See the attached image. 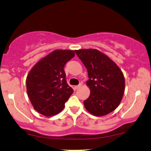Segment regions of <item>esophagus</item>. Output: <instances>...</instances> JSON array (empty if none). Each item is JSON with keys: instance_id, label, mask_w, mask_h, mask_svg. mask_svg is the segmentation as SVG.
<instances>
[{"instance_id": "34e87169", "label": "esophagus", "mask_w": 151, "mask_h": 151, "mask_svg": "<svg viewBox=\"0 0 151 151\" xmlns=\"http://www.w3.org/2000/svg\"><path fill=\"white\" fill-rule=\"evenodd\" d=\"M81 86V83H80V84H79L78 86H74V89H75V90L79 89Z\"/></svg>"}]
</instances>
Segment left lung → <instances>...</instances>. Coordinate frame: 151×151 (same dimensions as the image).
Masks as SVG:
<instances>
[{
    "label": "left lung",
    "mask_w": 151,
    "mask_h": 151,
    "mask_svg": "<svg viewBox=\"0 0 151 151\" xmlns=\"http://www.w3.org/2000/svg\"><path fill=\"white\" fill-rule=\"evenodd\" d=\"M76 54L87 69L86 84L91 94L83 104L87 111L97 116L115 110L123 98L125 78L113 60L97 49H79Z\"/></svg>",
    "instance_id": "left-lung-1"
}]
</instances>
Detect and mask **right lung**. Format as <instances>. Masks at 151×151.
<instances>
[{
	"instance_id": "1",
	"label": "right lung",
	"mask_w": 151,
	"mask_h": 151,
	"mask_svg": "<svg viewBox=\"0 0 151 151\" xmlns=\"http://www.w3.org/2000/svg\"><path fill=\"white\" fill-rule=\"evenodd\" d=\"M74 56V51L55 50L37 62L28 73V98L40 114L47 116L58 114L73 93L67 83L64 67Z\"/></svg>"
}]
</instances>
